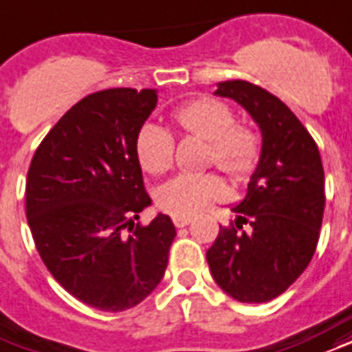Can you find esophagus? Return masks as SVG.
Masks as SVG:
<instances>
[{"mask_svg":"<svg viewBox=\"0 0 352 352\" xmlns=\"http://www.w3.org/2000/svg\"><path fill=\"white\" fill-rule=\"evenodd\" d=\"M192 222L190 218L186 216H173V223H175V228H184V226H188Z\"/></svg>","mask_w":352,"mask_h":352,"instance_id":"obj_1","label":"esophagus"}]
</instances>
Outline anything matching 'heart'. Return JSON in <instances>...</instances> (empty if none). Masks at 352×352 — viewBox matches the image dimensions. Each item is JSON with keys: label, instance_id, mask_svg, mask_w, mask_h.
Listing matches in <instances>:
<instances>
[{"label": "heart", "instance_id": "1", "mask_svg": "<svg viewBox=\"0 0 352 352\" xmlns=\"http://www.w3.org/2000/svg\"><path fill=\"white\" fill-rule=\"evenodd\" d=\"M171 121L179 132L209 142L207 162L214 164L233 181H242L256 169L261 145L257 132L236 124L228 104L201 96L173 110ZM136 155L145 171L164 173L173 166L175 140L160 124L145 123L138 132ZM226 184L214 173H179L158 190V205L175 216H194L226 196Z\"/></svg>", "mask_w": 352, "mask_h": 352}]
</instances>
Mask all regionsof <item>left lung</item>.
<instances>
[{
  "instance_id": "8db88e82",
  "label": "left lung",
  "mask_w": 352,
  "mask_h": 352,
  "mask_svg": "<svg viewBox=\"0 0 352 352\" xmlns=\"http://www.w3.org/2000/svg\"><path fill=\"white\" fill-rule=\"evenodd\" d=\"M214 95L233 98L261 129V156L235 223L207 250L214 282L239 302H269L306 270L319 242L324 171L317 143L293 111L259 85L233 80ZM248 225V230H242Z\"/></svg>"
}]
</instances>
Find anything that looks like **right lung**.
<instances>
[{
    "label": "right lung",
    "mask_w": 352,
    "mask_h": 352,
    "mask_svg": "<svg viewBox=\"0 0 352 352\" xmlns=\"http://www.w3.org/2000/svg\"><path fill=\"white\" fill-rule=\"evenodd\" d=\"M155 89H104L65 113L33 155L25 214L37 252L59 285L91 308L124 311L153 293L168 267L175 226L151 205L136 138Z\"/></svg>",
    "instance_id": "1"
}]
</instances>
